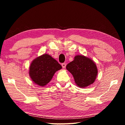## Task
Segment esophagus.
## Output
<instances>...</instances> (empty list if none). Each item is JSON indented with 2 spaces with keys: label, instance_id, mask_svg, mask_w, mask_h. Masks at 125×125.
<instances>
[{
  "label": "esophagus",
  "instance_id": "1",
  "mask_svg": "<svg viewBox=\"0 0 125 125\" xmlns=\"http://www.w3.org/2000/svg\"><path fill=\"white\" fill-rule=\"evenodd\" d=\"M62 66L63 67V68H65V67H66V64H65V63H63L62 64Z\"/></svg>",
  "mask_w": 125,
  "mask_h": 125
}]
</instances>
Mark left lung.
<instances>
[{
  "instance_id": "1",
  "label": "left lung",
  "mask_w": 125,
  "mask_h": 125,
  "mask_svg": "<svg viewBox=\"0 0 125 125\" xmlns=\"http://www.w3.org/2000/svg\"><path fill=\"white\" fill-rule=\"evenodd\" d=\"M66 69L73 75L76 85L82 88L94 83L98 72L94 61L83 55L75 56L67 65Z\"/></svg>"
}]
</instances>
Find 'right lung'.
<instances>
[{"instance_id":"add662e5","label":"right lung","mask_w":125,"mask_h":125,"mask_svg":"<svg viewBox=\"0 0 125 125\" xmlns=\"http://www.w3.org/2000/svg\"><path fill=\"white\" fill-rule=\"evenodd\" d=\"M62 68L61 64L50 55L43 54L31 62L29 75L36 84L44 86L51 80L54 73Z\"/></svg>"}]
</instances>
